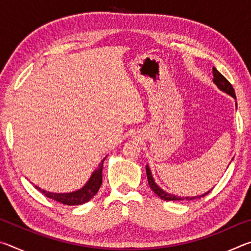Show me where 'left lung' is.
<instances>
[{
	"mask_svg": "<svg viewBox=\"0 0 251 251\" xmlns=\"http://www.w3.org/2000/svg\"><path fill=\"white\" fill-rule=\"evenodd\" d=\"M212 75H214V78H212V80H214V83L217 85V87L219 88L220 91H223L225 93H227L228 95L232 96L233 99L236 100V94H235V90H233V87L231 86V84L228 82L227 78L225 77L224 75H222L219 73V72L215 69V67H212ZM237 105V103H236ZM146 174H147V180H148V185H150V187L151 188L152 192H154L157 196L160 197V199H163V201H194V199H199L201 198L203 196H206L207 194L210 193L207 192L205 194L202 195H199V196H194V197H180V196H177V195H172L169 193H166L165 190H163L160 188V187L156 184L154 178H152V175H151V172L150 167H148V165L146 166Z\"/></svg>",
	"mask_w": 251,
	"mask_h": 251,
	"instance_id": "1",
	"label": "left lung"
}]
</instances>
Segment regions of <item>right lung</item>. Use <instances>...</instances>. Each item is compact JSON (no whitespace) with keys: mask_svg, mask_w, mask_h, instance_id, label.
I'll list each match as a JSON object with an SVG mask.
<instances>
[{"mask_svg":"<svg viewBox=\"0 0 251 251\" xmlns=\"http://www.w3.org/2000/svg\"><path fill=\"white\" fill-rule=\"evenodd\" d=\"M106 158V157H105ZM105 158L100 161L99 165V168L94 171L92 174V176L88 181L80 189L75 190V192L72 193H50L46 192L44 189H41L40 187L35 186L37 190H40L41 193H43L46 197L50 199H54L58 202L64 203V205L69 206H75V205H83V203L90 201L91 199L95 196L99 192L100 187L101 185V179H103V176H101V173H103V164Z\"/></svg>","mask_w":251,"mask_h":251,"instance_id":"right-lung-1","label":"right lung"}]
</instances>
